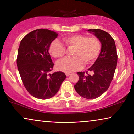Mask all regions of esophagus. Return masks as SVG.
<instances>
[{
    "instance_id": "34e87169",
    "label": "esophagus",
    "mask_w": 134,
    "mask_h": 134,
    "mask_svg": "<svg viewBox=\"0 0 134 134\" xmlns=\"http://www.w3.org/2000/svg\"><path fill=\"white\" fill-rule=\"evenodd\" d=\"M70 72H65V75H66V76H69L70 75Z\"/></svg>"
}]
</instances>
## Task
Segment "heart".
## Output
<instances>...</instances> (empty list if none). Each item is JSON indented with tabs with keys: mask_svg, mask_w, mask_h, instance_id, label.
Listing matches in <instances>:
<instances>
[{
	"mask_svg": "<svg viewBox=\"0 0 134 134\" xmlns=\"http://www.w3.org/2000/svg\"><path fill=\"white\" fill-rule=\"evenodd\" d=\"M62 42L67 48L72 47L70 53L72 57L63 59L57 64L58 70L65 72L80 69L83 64L85 65L93 64L102 49L100 41L96 37L75 34L62 38ZM49 52L54 58L60 59L64 55L65 48L57 41H54L49 46Z\"/></svg>",
	"mask_w": 134,
	"mask_h": 134,
	"instance_id": "b5f03b06",
	"label": "heart"
}]
</instances>
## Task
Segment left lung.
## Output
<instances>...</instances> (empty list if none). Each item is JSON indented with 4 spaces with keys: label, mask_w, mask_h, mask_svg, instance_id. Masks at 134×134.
<instances>
[{
    "label": "left lung",
    "mask_w": 134,
    "mask_h": 134,
    "mask_svg": "<svg viewBox=\"0 0 134 134\" xmlns=\"http://www.w3.org/2000/svg\"><path fill=\"white\" fill-rule=\"evenodd\" d=\"M100 40L102 49L98 58L85 72H79V81L74 89L80 96L94 99L101 96L109 87L117 65L118 55L115 41L109 34L99 29H89ZM90 71L92 74L88 72Z\"/></svg>",
    "instance_id": "8db88e82"
}]
</instances>
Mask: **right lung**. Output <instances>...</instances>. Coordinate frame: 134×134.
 <instances>
[{
    "mask_svg": "<svg viewBox=\"0 0 134 134\" xmlns=\"http://www.w3.org/2000/svg\"><path fill=\"white\" fill-rule=\"evenodd\" d=\"M57 35L49 29H38L25 36L20 43L16 60L18 71L25 89L36 98L54 96L66 77L62 71L49 74L54 63L48 50Z\"/></svg>",
    "mask_w": 134,
    "mask_h": 134,
    "instance_id": "right-lung-1",
    "label": "right lung"
}]
</instances>
